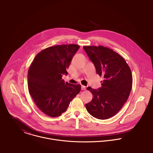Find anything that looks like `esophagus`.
Masks as SVG:
<instances>
[{
  "label": "esophagus",
  "instance_id": "esophagus-1",
  "mask_svg": "<svg viewBox=\"0 0 153 153\" xmlns=\"http://www.w3.org/2000/svg\"><path fill=\"white\" fill-rule=\"evenodd\" d=\"M81 89L82 91H85L86 89V87L85 86H84V85H81Z\"/></svg>",
  "mask_w": 153,
  "mask_h": 153
}]
</instances>
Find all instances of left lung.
I'll return each instance as SVG.
<instances>
[{
  "instance_id": "8db88e82",
  "label": "left lung",
  "mask_w": 153,
  "mask_h": 153,
  "mask_svg": "<svg viewBox=\"0 0 153 153\" xmlns=\"http://www.w3.org/2000/svg\"><path fill=\"white\" fill-rule=\"evenodd\" d=\"M83 48L97 74L104 77L101 87L87 88L93 98L85 107L94 117L106 120L115 115L128 98L132 84L131 69L121 56L109 48L102 46Z\"/></svg>"
}]
</instances>
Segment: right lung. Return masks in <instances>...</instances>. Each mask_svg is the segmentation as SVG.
<instances>
[{
    "mask_svg": "<svg viewBox=\"0 0 153 153\" xmlns=\"http://www.w3.org/2000/svg\"><path fill=\"white\" fill-rule=\"evenodd\" d=\"M75 44L56 45L42 50L35 56L27 74L29 92L45 114L56 117L65 112L81 85L65 82L62 75L79 48Z\"/></svg>",
    "mask_w": 153,
    "mask_h": 153,
    "instance_id": "add662e5",
    "label": "right lung"
}]
</instances>
